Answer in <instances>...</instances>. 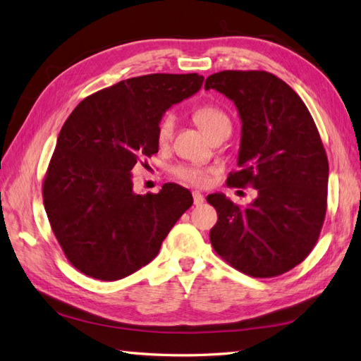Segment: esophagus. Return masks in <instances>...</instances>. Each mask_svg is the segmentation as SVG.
<instances>
[{
    "label": "esophagus",
    "instance_id": "34e87169",
    "mask_svg": "<svg viewBox=\"0 0 361 361\" xmlns=\"http://www.w3.org/2000/svg\"><path fill=\"white\" fill-rule=\"evenodd\" d=\"M193 201H195V205H202L205 197L202 196V193H199V191H193Z\"/></svg>",
    "mask_w": 361,
    "mask_h": 361
}]
</instances>
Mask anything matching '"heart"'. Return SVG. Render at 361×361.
I'll return each mask as SVG.
<instances>
[{
    "label": "heart",
    "instance_id": "1",
    "mask_svg": "<svg viewBox=\"0 0 361 361\" xmlns=\"http://www.w3.org/2000/svg\"><path fill=\"white\" fill-rule=\"evenodd\" d=\"M193 118L208 137L219 130H226V128L230 130L231 126L230 117L227 116L226 111H222L221 108L214 105H202L196 108L193 113ZM173 128H174V117L171 114H165L159 120L157 142L160 145H164V143H166L171 139ZM173 174L176 179L190 183V185H195V187H204L208 183V179H210V171L196 165H178L173 168Z\"/></svg>",
    "mask_w": 361,
    "mask_h": 361
}]
</instances>
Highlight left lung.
Returning <instances> with one entry per match:
<instances>
[{
	"mask_svg": "<svg viewBox=\"0 0 361 361\" xmlns=\"http://www.w3.org/2000/svg\"><path fill=\"white\" fill-rule=\"evenodd\" d=\"M205 90L233 102L243 123L241 170L227 183L258 190L247 207L222 193L207 196L218 212L212 245L245 275H283L312 252L326 216L329 164L314 118L300 95L266 71L216 72Z\"/></svg>",
	"mask_w": 361,
	"mask_h": 361,
	"instance_id": "8db88e82",
	"label": "left lung"
}]
</instances>
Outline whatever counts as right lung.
<instances>
[{"instance_id": "obj_1", "label": "right lung", "mask_w": 361, "mask_h": 361, "mask_svg": "<svg viewBox=\"0 0 361 361\" xmlns=\"http://www.w3.org/2000/svg\"><path fill=\"white\" fill-rule=\"evenodd\" d=\"M202 75L149 74L86 97L59 134L43 182L51 227L82 274L116 281L153 261L193 204L168 182L157 195L133 190L134 165L159 151L157 125L176 103L201 90Z\"/></svg>"}]
</instances>
